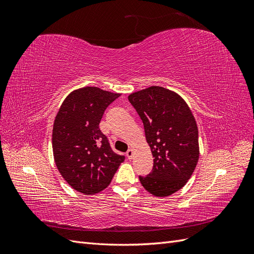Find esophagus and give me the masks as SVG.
I'll return each instance as SVG.
<instances>
[{
    "label": "esophagus",
    "mask_w": 254,
    "mask_h": 254,
    "mask_svg": "<svg viewBox=\"0 0 254 254\" xmlns=\"http://www.w3.org/2000/svg\"><path fill=\"white\" fill-rule=\"evenodd\" d=\"M132 155H133V151H132V149H128V150H127V152H126V156H127V158H128L129 160H131Z\"/></svg>",
    "instance_id": "34e87169"
}]
</instances>
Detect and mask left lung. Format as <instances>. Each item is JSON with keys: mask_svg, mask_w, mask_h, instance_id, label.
Here are the masks:
<instances>
[{"mask_svg": "<svg viewBox=\"0 0 254 254\" xmlns=\"http://www.w3.org/2000/svg\"><path fill=\"white\" fill-rule=\"evenodd\" d=\"M141 118L153 159L152 171L139 176L142 186L158 197L184 187L199 158L198 129L187 103L175 92L149 87L128 96Z\"/></svg>", "mask_w": 254, "mask_h": 254, "instance_id": "8db88e82", "label": "left lung"}]
</instances>
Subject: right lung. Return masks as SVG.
Listing matches in <instances>:
<instances>
[{"instance_id":"right-lung-1","label":"right lung","mask_w":254,"mask_h":254,"mask_svg":"<svg viewBox=\"0 0 254 254\" xmlns=\"http://www.w3.org/2000/svg\"><path fill=\"white\" fill-rule=\"evenodd\" d=\"M121 94L96 87L73 91L54 122L53 152L57 168L76 190L92 195L109 186L125 160L99 129L108 106Z\"/></svg>"}]
</instances>
